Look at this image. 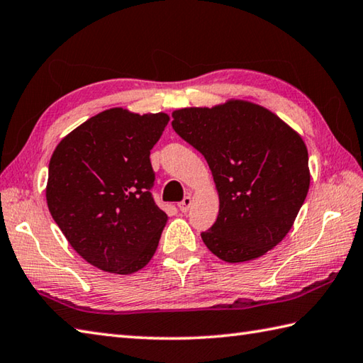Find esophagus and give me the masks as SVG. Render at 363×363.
<instances>
[{
    "instance_id": "34e87169",
    "label": "esophagus",
    "mask_w": 363,
    "mask_h": 363,
    "mask_svg": "<svg viewBox=\"0 0 363 363\" xmlns=\"http://www.w3.org/2000/svg\"><path fill=\"white\" fill-rule=\"evenodd\" d=\"M191 205H192V199H191V196H186V197H184L183 201L179 203V208H180L182 213H186V211L191 208Z\"/></svg>"
}]
</instances>
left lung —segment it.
<instances>
[{
    "instance_id": "1",
    "label": "left lung",
    "mask_w": 363,
    "mask_h": 363,
    "mask_svg": "<svg viewBox=\"0 0 363 363\" xmlns=\"http://www.w3.org/2000/svg\"><path fill=\"white\" fill-rule=\"evenodd\" d=\"M172 117V128L203 155L218 188L219 214L201 233L205 246L228 263L276 247L310 186L302 138L269 109L242 100L184 108Z\"/></svg>"
}]
</instances>
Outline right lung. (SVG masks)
I'll return each mask as SVG.
<instances>
[{
  "label": "right lung",
  "instance_id": "add662e5",
  "mask_svg": "<svg viewBox=\"0 0 363 363\" xmlns=\"http://www.w3.org/2000/svg\"><path fill=\"white\" fill-rule=\"evenodd\" d=\"M169 122L113 108L57 144L47 203L70 246L95 268L131 274L150 262L167 214L155 203L150 150Z\"/></svg>",
  "mask_w": 363,
  "mask_h": 363
}]
</instances>
